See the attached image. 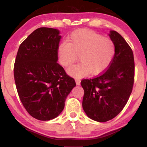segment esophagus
<instances>
[{"instance_id":"34e87169","label":"esophagus","mask_w":147,"mask_h":147,"mask_svg":"<svg viewBox=\"0 0 147 147\" xmlns=\"http://www.w3.org/2000/svg\"><path fill=\"white\" fill-rule=\"evenodd\" d=\"M75 82H76V84H77V85H79L81 83L80 79H75Z\"/></svg>"}]
</instances>
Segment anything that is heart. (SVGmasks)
<instances>
[{
	"mask_svg": "<svg viewBox=\"0 0 147 147\" xmlns=\"http://www.w3.org/2000/svg\"><path fill=\"white\" fill-rule=\"evenodd\" d=\"M115 54L114 42L100 34L88 29L77 30L63 42L57 50L58 59L63 67H70L77 58L80 62L68 69L72 77L81 78L89 74L99 75L113 59Z\"/></svg>",
	"mask_w": 147,
	"mask_h": 147,
	"instance_id": "b5f03b06",
	"label": "heart"
}]
</instances>
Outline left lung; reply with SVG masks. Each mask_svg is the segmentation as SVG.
I'll return each mask as SVG.
<instances>
[{
  "label": "left lung",
  "mask_w": 147,
  "mask_h": 147,
  "mask_svg": "<svg viewBox=\"0 0 147 147\" xmlns=\"http://www.w3.org/2000/svg\"><path fill=\"white\" fill-rule=\"evenodd\" d=\"M109 36L115 45V54L110 65L97 77L81 82L84 90V111L88 117L100 122L111 120L122 111L134 84L132 49L117 32L112 30Z\"/></svg>",
  "instance_id": "left-lung-1"
}]
</instances>
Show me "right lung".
I'll use <instances>...</instances> for the list:
<instances>
[{
    "label": "right lung",
    "mask_w": 147,
    "mask_h": 147,
    "mask_svg": "<svg viewBox=\"0 0 147 147\" xmlns=\"http://www.w3.org/2000/svg\"><path fill=\"white\" fill-rule=\"evenodd\" d=\"M61 36L58 30L40 28L18 48L14 67L16 90L22 104L38 120L57 117L75 81L57 63Z\"/></svg>",
    "instance_id": "obj_1"
}]
</instances>
